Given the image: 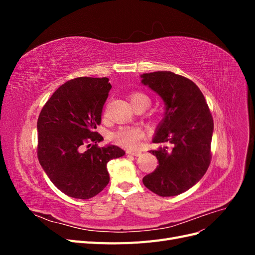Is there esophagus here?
I'll return each instance as SVG.
<instances>
[{"label": "esophagus", "mask_w": 255, "mask_h": 255, "mask_svg": "<svg viewBox=\"0 0 255 255\" xmlns=\"http://www.w3.org/2000/svg\"><path fill=\"white\" fill-rule=\"evenodd\" d=\"M128 154L129 155H133V156H140L141 155V151H132V150H128L127 151Z\"/></svg>", "instance_id": "obj_1"}]
</instances>
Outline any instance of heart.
Segmentation results:
<instances>
[{"instance_id":"1","label":"heart","mask_w":255,"mask_h":255,"mask_svg":"<svg viewBox=\"0 0 255 255\" xmlns=\"http://www.w3.org/2000/svg\"><path fill=\"white\" fill-rule=\"evenodd\" d=\"M128 99L135 110L146 107L150 104V98L141 91H130ZM144 136V132L139 128H120L112 134V140L121 146L132 150L139 146Z\"/></svg>"}]
</instances>
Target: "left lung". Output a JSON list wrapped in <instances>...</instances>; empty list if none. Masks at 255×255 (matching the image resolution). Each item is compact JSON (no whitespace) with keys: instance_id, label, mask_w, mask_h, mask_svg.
Returning a JSON list of instances; mask_svg holds the SVG:
<instances>
[{"instance_id":"left-lung-1","label":"left lung","mask_w":255,"mask_h":255,"mask_svg":"<svg viewBox=\"0 0 255 255\" xmlns=\"http://www.w3.org/2000/svg\"><path fill=\"white\" fill-rule=\"evenodd\" d=\"M142 84L163 98L165 118L159 123L154 143H168L150 150L158 160L144 186L160 197H172L188 190L201 180L212 159L214 121L206 100L197 85L170 71L141 75Z\"/></svg>"}]
</instances>
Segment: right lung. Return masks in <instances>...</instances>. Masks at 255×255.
Instances as JSON below:
<instances>
[{
  "label": "right lung",
  "instance_id": "1",
  "mask_svg": "<svg viewBox=\"0 0 255 255\" xmlns=\"http://www.w3.org/2000/svg\"><path fill=\"white\" fill-rule=\"evenodd\" d=\"M111 88L107 78H76L61 85L40 112L37 156L51 182L69 197L97 196L110 182L107 163L126 154L117 145H98L103 137L96 128Z\"/></svg>",
  "mask_w": 255,
  "mask_h": 255
}]
</instances>
